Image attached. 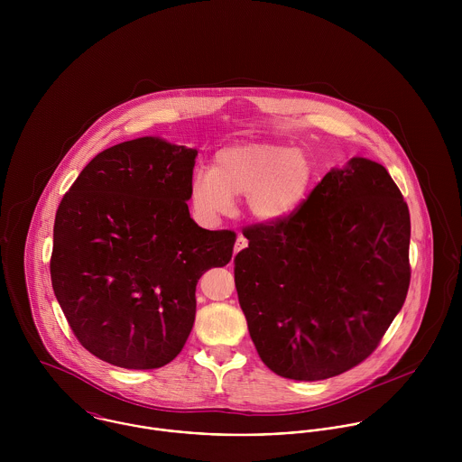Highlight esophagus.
<instances>
[{
    "instance_id": "obj_1",
    "label": "esophagus",
    "mask_w": 462,
    "mask_h": 462,
    "mask_svg": "<svg viewBox=\"0 0 462 462\" xmlns=\"http://www.w3.org/2000/svg\"><path fill=\"white\" fill-rule=\"evenodd\" d=\"M245 247H247V238H245L244 235H238L236 244H235V256H236L242 249H245Z\"/></svg>"
}]
</instances>
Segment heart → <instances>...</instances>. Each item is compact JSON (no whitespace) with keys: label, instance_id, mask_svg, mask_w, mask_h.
I'll list each match as a JSON object with an SVG mask.
<instances>
[{"label":"heart","instance_id":"obj_1","mask_svg":"<svg viewBox=\"0 0 462 462\" xmlns=\"http://www.w3.org/2000/svg\"><path fill=\"white\" fill-rule=\"evenodd\" d=\"M319 169L315 158L291 143L249 140L217 151L211 169L190 178L189 196L199 218L215 222L245 196L249 215L263 224L290 218L308 200Z\"/></svg>","mask_w":462,"mask_h":462}]
</instances>
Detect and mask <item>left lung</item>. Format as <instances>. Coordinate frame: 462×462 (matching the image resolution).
Instances as JSON below:
<instances>
[{
    "instance_id": "1",
    "label": "left lung",
    "mask_w": 462,
    "mask_h": 462,
    "mask_svg": "<svg viewBox=\"0 0 462 462\" xmlns=\"http://www.w3.org/2000/svg\"><path fill=\"white\" fill-rule=\"evenodd\" d=\"M244 236L235 284L273 374L324 381L377 348L411 281L409 209L381 163L330 169L297 213Z\"/></svg>"
}]
</instances>
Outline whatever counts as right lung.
<instances>
[{
  "label": "right lung",
  "mask_w": 462,
  "mask_h": 462,
  "mask_svg": "<svg viewBox=\"0 0 462 462\" xmlns=\"http://www.w3.org/2000/svg\"><path fill=\"white\" fill-rule=\"evenodd\" d=\"M198 149L142 136L105 149L55 217L51 282L78 341L128 370L171 363L196 320L200 275L229 263L236 235L190 217Z\"/></svg>",
  "instance_id": "1"
}]
</instances>
